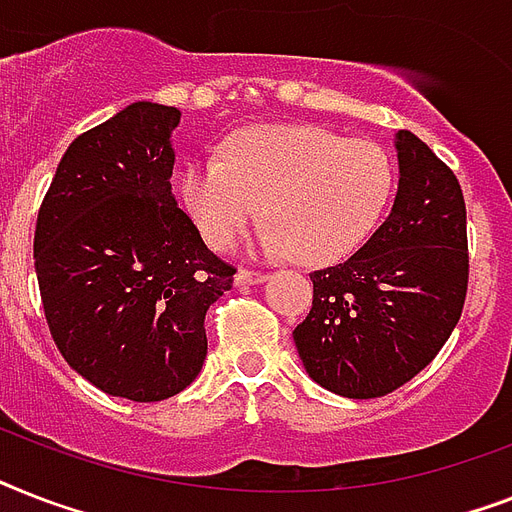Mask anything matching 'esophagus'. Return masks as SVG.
Segmentation results:
<instances>
[{
    "mask_svg": "<svg viewBox=\"0 0 512 512\" xmlns=\"http://www.w3.org/2000/svg\"><path fill=\"white\" fill-rule=\"evenodd\" d=\"M263 281H268L265 273L249 271V268H241V271L236 273V284H239V287H252V284H263Z\"/></svg>",
    "mask_w": 512,
    "mask_h": 512,
    "instance_id": "34e87169",
    "label": "esophagus"
}]
</instances>
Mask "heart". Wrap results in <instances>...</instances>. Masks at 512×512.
Segmentation results:
<instances>
[{
    "label": "heart",
    "mask_w": 512,
    "mask_h": 512,
    "mask_svg": "<svg viewBox=\"0 0 512 512\" xmlns=\"http://www.w3.org/2000/svg\"><path fill=\"white\" fill-rule=\"evenodd\" d=\"M396 185L390 154L313 124L236 132L225 154L180 172V199L209 247L225 249L260 215V247L329 265L356 252L380 223Z\"/></svg>",
    "instance_id": "obj_1"
}]
</instances>
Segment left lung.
<instances>
[{"instance_id":"8db88e82","label":"left lung","mask_w":512,"mask_h":512,"mask_svg":"<svg viewBox=\"0 0 512 512\" xmlns=\"http://www.w3.org/2000/svg\"><path fill=\"white\" fill-rule=\"evenodd\" d=\"M398 191L385 223L340 265L313 271V308L292 332L305 372L345 398L393 393L436 358L468 292L465 199L409 130L393 138Z\"/></svg>"}]
</instances>
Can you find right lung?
Segmentation results:
<instances>
[{
    "mask_svg": "<svg viewBox=\"0 0 512 512\" xmlns=\"http://www.w3.org/2000/svg\"><path fill=\"white\" fill-rule=\"evenodd\" d=\"M180 111L138 100L66 148L34 233L50 335L108 396L164 401L207 358V308L233 284L172 193Z\"/></svg>",
    "mask_w": 512,
    "mask_h": 512,
    "instance_id": "right-lung-1",
    "label": "right lung"
}]
</instances>
